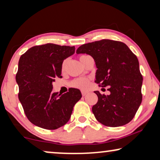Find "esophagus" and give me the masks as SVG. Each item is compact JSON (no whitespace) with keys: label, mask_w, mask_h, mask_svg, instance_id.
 <instances>
[{"label":"esophagus","mask_w":160,"mask_h":160,"mask_svg":"<svg viewBox=\"0 0 160 160\" xmlns=\"http://www.w3.org/2000/svg\"><path fill=\"white\" fill-rule=\"evenodd\" d=\"M88 93L87 92H86V91H82V96H85L87 95V94Z\"/></svg>","instance_id":"obj_1"}]
</instances>
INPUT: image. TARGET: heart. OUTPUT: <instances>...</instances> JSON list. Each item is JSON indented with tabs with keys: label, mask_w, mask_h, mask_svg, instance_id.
Instances as JSON below:
<instances>
[{
	"label": "heart",
	"mask_w": 160,
	"mask_h": 160,
	"mask_svg": "<svg viewBox=\"0 0 160 160\" xmlns=\"http://www.w3.org/2000/svg\"><path fill=\"white\" fill-rule=\"evenodd\" d=\"M86 55H81L79 57V60H82V58H84ZM68 64V60L65 59V60H63V62L61 64V71L62 72H64L66 69V66ZM89 84V78H76V79L73 80L71 83V86L74 87V88H78L80 89H82V90H85L88 88Z\"/></svg>",
	"instance_id": "1"
}]
</instances>
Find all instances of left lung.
I'll use <instances>...</instances> for the list:
<instances>
[{
	"mask_svg": "<svg viewBox=\"0 0 160 160\" xmlns=\"http://www.w3.org/2000/svg\"><path fill=\"white\" fill-rule=\"evenodd\" d=\"M76 53L92 57L98 68L95 83L109 87V95L95 92L98 100L92 110L96 119L111 128L129 123L142 102L143 76L136 55L125 43L109 39L85 43Z\"/></svg>",
	"mask_w": 160,
	"mask_h": 160,
	"instance_id": "left-lung-1",
	"label": "left lung"
}]
</instances>
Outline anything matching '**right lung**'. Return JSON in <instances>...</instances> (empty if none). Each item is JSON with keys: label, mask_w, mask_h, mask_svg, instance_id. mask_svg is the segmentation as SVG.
<instances>
[{"label": "right lung", "mask_w": 160, "mask_h": 160, "mask_svg": "<svg viewBox=\"0 0 160 160\" xmlns=\"http://www.w3.org/2000/svg\"><path fill=\"white\" fill-rule=\"evenodd\" d=\"M74 52L75 47L46 43L31 47L19 58L18 98L26 117L35 125L56 130L69 121L82 93L74 88L63 95L52 92V82L62 78L61 64Z\"/></svg>", "instance_id": "add662e5"}]
</instances>
